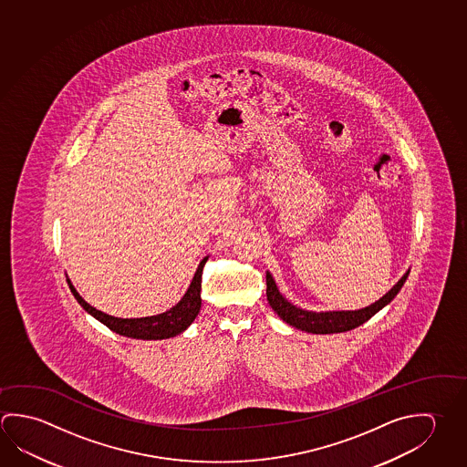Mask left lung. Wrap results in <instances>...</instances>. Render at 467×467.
<instances>
[{"mask_svg": "<svg viewBox=\"0 0 467 467\" xmlns=\"http://www.w3.org/2000/svg\"><path fill=\"white\" fill-rule=\"evenodd\" d=\"M409 274L410 272H407L382 298H379L376 303L368 305L362 310L319 311V313H317V311L302 310V308H298V306H295V305L288 302L285 296H282V294L278 292L274 278L270 275V272H267V275H265V280H267V300H269L272 310L275 311L278 317L288 323L290 327L302 329L306 333H313V335L344 333V331H351L354 327H360L362 323H366L368 319L372 318L377 311L382 310L385 305L392 302L397 294L400 292V288L409 277Z\"/></svg>", "mask_w": 467, "mask_h": 467, "instance_id": "8db88e82", "label": "left lung"}]
</instances>
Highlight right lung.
Returning a JSON list of instances; mask_svg holds the SVG:
<instances>
[{
	"label": "right lung",
	"instance_id": "1",
	"mask_svg": "<svg viewBox=\"0 0 467 467\" xmlns=\"http://www.w3.org/2000/svg\"><path fill=\"white\" fill-rule=\"evenodd\" d=\"M206 261H208V257L200 262L189 290L182 296L181 302L165 313L146 317V318H116V317L97 310L83 300L80 294L72 285L70 278H67V282H68V286L77 298V302L82 305L83 310L88 311L93 318L99 319L105 327H109L118 335L128 336L134 339H169V337L183 333L193 323V319L197 318L198 311L202 306L200 292H202V274H203Z\"/></svg>",
	"mask_w": 467,
	"mask_h": 467
}]
</instances>
